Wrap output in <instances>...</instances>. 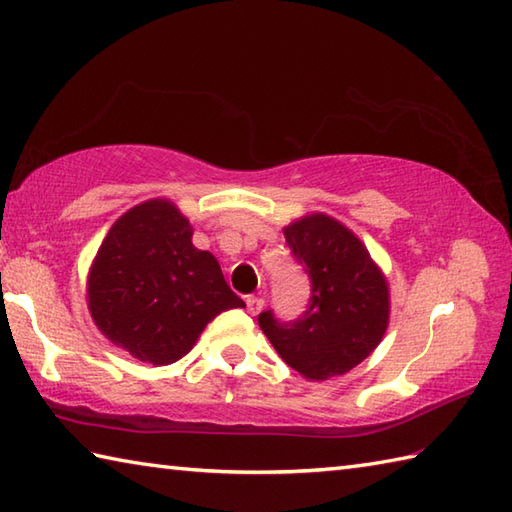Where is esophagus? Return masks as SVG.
I'll return each instance as SVG.
<instances>
[{
  "mask_svg": "<svg viewBox=\"0 0 512 512\" xmlns=\"http://www.w3.org/2000/svg\"><path fill=\"white\" fill-rule=\"evenodd\" d=\"M264 308V299L262 297H255V295H250V297H246V310L253 314H259V310Z\"/></svg>",
  "mask_w": 512,
  "mask_h": 512,
  "instance_id": "esophagus-1",
  "label": "esophagus"
}]
</instances>
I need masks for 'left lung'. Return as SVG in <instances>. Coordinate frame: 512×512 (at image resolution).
<instances>
[{"label":"left lung","instance_id":"obj_1","mask_svg":"<svg viewBox=\"0 0 512 512\" xmlns=\"http://www.w3.org/2000/svg\"><path fill=\"white\" fill-rule=\"evenodd\" d=\"M312 284L310 308L295 323L259 314L277 354L308 380L343 376L372 354L389 325V286L369 250L345 224L310 213L284 226Z\"/></svg>","mask_w":512,"mask_h":512}]
</instances>
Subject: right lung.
Instances as JSON below:
<instances>
[{"label": "right lung", "mask_w": 512, "mask_h": 512, "mask_svg": "<svg viewBox=\"0 0 512 512\" xmlns=\"http://www.w3.org/2000/svg\"><path fill=\"white\" fill-rule=\"evenodd\" d=\"M193 226L167 198H154L112 224L88 273V310L107 341L151 365L193 350L217 314L244 308Z\"/></svg>", "instance_id": "right-lung-1"}]
</instances>
